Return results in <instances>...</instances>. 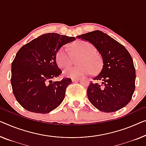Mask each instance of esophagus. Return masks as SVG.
<instances>
[{"mask_svg": "<svg viewBox=\"0 0 146 146\" xmlns=\"http://www.w3.org/2000/svg\"><path fill=\"white\" fill-rule=\"evenodd\" d=\"M81 78L80 77H79V78H72L71 79V80H72L73 82H75V81H77V80H79Z\"/></svg>", "mask_w": 146, "mask_h": 146, "instance_id": "1", "label": "esophagus"}]
</instances>
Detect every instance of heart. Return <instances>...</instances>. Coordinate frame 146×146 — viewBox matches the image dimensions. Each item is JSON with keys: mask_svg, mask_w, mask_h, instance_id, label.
Returning <instances> with one entry per match:
<instances>
[{"mask_svg": "<svg viewBox=\"0 0 146 146\" xmlns=\"http://www.w3.org/2000/svg\"><path fill=\"white\" fill-rule=\"evenodd\" d=\"M71 48L74 55L81 54L79 66L68 67L64 71L66 77L79 78L92 72H96L101 67V59L95 53V48L91 43L84 40H78L71 44ZM58 66L61 68H65L71 63V56L68 49L64 46L60 48L56 56Z\"/></svg>", "mask_w": 146, "mask_h": 146, "instance_id": "b5f03b06", "label": "heart"}]
</instances>
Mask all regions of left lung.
Listing matches in <instances>:
<instances>
[{
  "label": "left lung",
  "mask_w": 146,
  "mask_h": 146,
  "mask_svg": "<svg viewBox=\"0 0 146 146\" xmlns=\"http://www.w3.org/2000/svg\"><path fill=\"white\" fill-rule=\"evenodd\" d=\"M88 41L98 51L102 59V68L93 78L87 89L91 104L106 113L117 111L125 107L135 89L136 71L133 60L124 46L101 31H94L77 36Z\"/></svg>",
  "instance_id": "8db88e82"
}]
</instances>
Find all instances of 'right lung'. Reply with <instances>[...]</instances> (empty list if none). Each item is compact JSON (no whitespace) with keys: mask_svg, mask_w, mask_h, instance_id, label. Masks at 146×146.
<instances>
[{"mask_svg":"<svg viewBox=\"0 0 146 146\" xmlns=\"http://www.w3.org/2000/svg\"><path fill=\"white\" fill-rule=\"evenodd\" d=\"M75 37L55 33L30 41L19 50L12 64L11 83L17 102L29 111L48 113L64 100L71 79L52 80L62 73L56 56L61 47Z\"/></svg>","mask_w":146,"mask_h":146,"instance_id":"add662e5","label":"right lung"}]
</instances>
